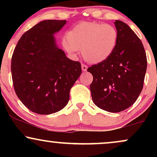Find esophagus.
<instances>
[{
	"label": "esophagus",
	"instance_id": "esophagus-1",
	"mask_svg": "<svg viewBox=\"0 0 157 157\" xmlns=\"http://www.w3.org/2000/svg\"><path fill=\"white\" fill-rule=\"evenodd\" d=\"M81 67H82V70L83 71H86V70H87V68H88V66H86V65H85V64L81 65Z\"/></svg>",
	"mask_w": 157,
	"mask_h": 157
}]
</instances>
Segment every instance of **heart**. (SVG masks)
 <instances>
[{"label": "heart", "mask_w": 157, "mask_h": 157, "mask_svg": "<svg viewBox=\"0 0 157 157\" xmlns=\"http://www.w3.org/2000/svg\"><path fill=\"white\" fill-rule=\"evenodd\" d=\"M117 42V30L112 25L84 22L66 32L63 46L71 55H76L77 51L81 50L85 60L97 64L113 55Z\"/></svg>", "instance_id": "b5f03b06"}]
</instances>
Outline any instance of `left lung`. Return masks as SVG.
<instances>
[{"label": "left lung", "mask_w": 157, "mask_h": 157, "mask_svg": "<svg viewBox=\"0 0 157 157\" xmlns=\"http://www.w3.org/2000/svg\"><path fill=\"white\" fill-rule=\"evenodd\" d=\"M118 42L113 55L87 71L93 75L91 97L97 107L112 113L127 109L143 88L147 57L142 41L125 23L114 22Z\"/></svg>", "instance_id": "1"}]
</instances>
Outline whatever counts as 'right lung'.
<instances>
[{"label":"right lung","instance_id":"1","mask_svg":"<svg viewBox=\"0 0 157 157\" xmlns=\"http://www.w3.org/2000/svg\"><path fill=\"white\" fill-rule=\"evenodd\" d=\"M66 23L57 20L37 23L21 36L12 55L14 89L23 105L36 113L63 109L82 73L80 63L68 59L56 45L53 35Z\"/></svg>","mask_w":157,"mask_h":157}]
</instances>
